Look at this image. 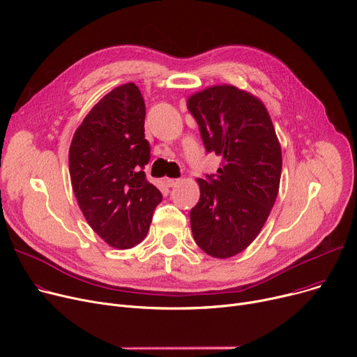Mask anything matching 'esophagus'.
<instances>
[{
    "label": "esophagus",
    "instance_id": "esophagus-1",
    "mask_svg": "<svg viewBox=\"0 0 357 357\" xmlns=\"http://www.w3.org/2000/svg\"><path fill=\"white\" fill-rule=\"evenodd\" d=\"M163 182L166 183V186H169V188H172V186H175L176 183H179V179H175V178H163Z\"/></svg>",
    "mask_w": 357,
    "mask_h": 357
}]
</instances>
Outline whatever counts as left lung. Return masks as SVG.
I'll list each match as a JSON object with an SVG mask.
<instances>
[{"label": "left lung", "mask_w": 357, "mask_h": 357, "mask_svg": "<svg viewBox=\"0 0 357 357\" xmlns=\"http://www.w3.org/2000/svg\"><path fill=\"white\" fill-rule=\"evenodd\" d=\"M207 152L222 158L217 174L197 182L201 197L191 210L197 245L213 257L245 250L275 204L282 152L269 112L259 98L233 85H215L186 101Z\"/></svg>", "instance_id": "1"}]
</instances>
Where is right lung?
Segmentation results:
<instances>
[{
    "label": "right lung",
    "instance_id": "add662e5",
    "mask_svg": "<svg viewBox=\"0 0 357 357\" xmlns=\"http://www.w3.org/2000/svg\"><path fill=\"white\" fill-rule=\"evenodd\" d=\"M144 117L140 89L133 82L120 85L92 107L69 149L79 208L91 229L116 249L139 245L162 201L143 171L150 160Z\"/></svg>",
    "mask_w": 357,
    "mask_h": 357
}]
</instances>
